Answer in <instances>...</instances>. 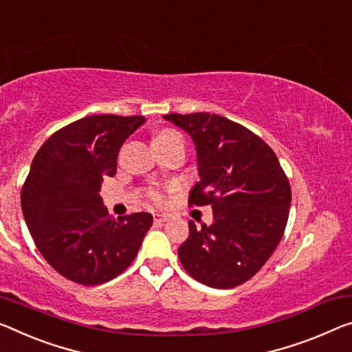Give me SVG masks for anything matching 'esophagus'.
Wrapping results in <instances>:
<instances>
[{
  "label": "esophagus",
  "mask_w": 352,
  "mask_h": 352,
  "mask_svg": "<svg viewBox=\"0 0 352 352\" xmlns=\"http://www.w3.org/2000/svg\"><path fill=\"white\" fill-rule=\"evenodd\" d=\"M166 220H168V215L166 214H160V212L154 214V223H164Z\"/></svg>",
  "instance_id": "esophagus-1"
}]
</instances>
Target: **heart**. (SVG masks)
Segmentation results:
<instances>
[{"label":"heart","mask_w":352,"mask_h":352,"mask_svg":"<svg viewBox=\"0 0 352 352\" xmlns=\"http://www.w3.org/2000/svg\"><path fill=\"white\" fill-rule=\"evenodd\" d=\"M175 138H181V135L176 131H173V129H164V131H160L157 135H155L154 142H168V140H175ZM149 197L153 198L155 203L162 201V193L159 190H151Z\"/></svg>","instance_id":"heart-1"}]
</instances>
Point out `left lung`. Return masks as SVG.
Returning a JSON list of instances; mask_svg holds the SVG:
<instances>
[{
    "label": "left lung",
    "mask_w": 352,
    "mask_h": 352,
    "mask_svg": "<svg viewBox=\"0 0 352 352\" xmlns=\"http://www.w3.org/2000/svg\"><path fill=\"white\" fill-rule=\"evenodd\" d=\"M190 135L199 181L188 204L212 206L214 221H188L177 250L199 283L228 289L250 280L272 255L288 221L291 187L277 155L241 124L210 113L164 116Z\"/></svg>",
    "instance_id": "left-lung-1"
}]
</instances>
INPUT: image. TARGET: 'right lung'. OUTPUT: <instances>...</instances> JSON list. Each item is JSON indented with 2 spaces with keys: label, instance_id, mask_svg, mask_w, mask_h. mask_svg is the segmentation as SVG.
<instances>
[{
  "label": "right lung",
  "instance_id": "1",
  "mask_svg": "<svg viewBox=\"0 0 352 352\" xmlns=\"http://www.w3.org/2000/svg\"><path fill=\"white\" fill-rule=\"evenodd\" d=\"M144 116L94 115L59 129L41 146L21 187V210L42 256L75 283L94 286L137 256L153 215L113 219L99 195L116 175L122 143Z\"/></svg>",
  "mask_w": 352,
  "mask_h": 352
}]
</instances>
